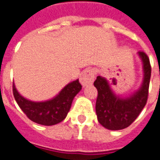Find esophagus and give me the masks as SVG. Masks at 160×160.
<instances>
[{
    "label": "esophagus",
    "mask_w": 160,
    "mask_h": 160,
    "mask_svg": "<svg viewBox=\"0 0 160 160\" xmlns=\"http://www.w3.org/2000/svg\"><path fill=\"white\" fill-rule=\"evenodd\" d=\"M93 80H94V72L90 69H86L80 74V81L83 87L92 84Z\"/></svg>",
    "instance_id": "1"
}]
</instances>
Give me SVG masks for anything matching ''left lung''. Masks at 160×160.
<instances>
[{"mask_svg": "<svg viewBox=\"0 0 160 160\" xmlns=\"http://www.w3.org/2000/svg\"><path fill=\"white\" fill-rule=\"evenodd\" d=\"M143 65V81L140 88L132 95L122 98L116 95L105 78L98 76L94 86L98 90L96 100V114L99 122L110 130H119L128 128L145 107L151 76L149 59L145 52H138Z\"/></svg>", "mask_w": 160, "mask_h": 160, "instance_id": "1", "label": "left lung"}]
</instances>
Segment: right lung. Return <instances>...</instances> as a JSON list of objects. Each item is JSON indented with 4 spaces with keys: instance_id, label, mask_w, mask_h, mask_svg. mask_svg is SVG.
Instances as JSON below:
<instances>
[{
    "instance_id": "1",
    "label": "right lung",
    "mask_w": 160,
    "mask_h": 160,
    "mask_svg": "<svg viewBox=\"0 0 160 160\" xmlns=\"http://www.w3.org/2000/svg\"><path fill=\"white\" fill-rule=\"evenodd\" d=\"M79 80L66 85L53 99L36 102L25 99L12 86L13 96L19 107L32 121L44 125L52 126L61 122L70 111L72 100L81 89Z\"/></svg>"
}]
</instances>
